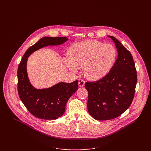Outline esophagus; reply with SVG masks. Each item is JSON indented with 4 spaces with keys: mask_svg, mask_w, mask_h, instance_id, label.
<instances>
[{
    "mask_svg": "<svg viewBox=\"0 0 151 151\" xmlns=\"http://www.w3.org/2000/svg\"><path fill=\"white\" fill-rule=\"evenodd\" d=\"M78 84H79V86L81 87H83L84 85H85V81L83 80V79H79V81H78Z\"/></svg>",
    "mask_w": 151,
    "mask_h": 151,
    "instance_id": "1",
    "label": "esophagus"
}]
</instances>
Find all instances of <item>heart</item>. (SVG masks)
I'll return each mask as SVG.
<instances>
[{
	"instance_id": "obj_1",
	"label": "heart",
	"mask_w": 151,
	"mask_h": 151,
	"mask_svg": "<svg viewBox=\"0 0 151 151\" xmlns=\"http://www.w3.org/2000/svg\"><path fill=\"white\" fill-rule=\"evenodd\" d=\"M116 50L111 44L88 40L73 44L68 50L66 67L76 73L83 68V73L91 80H99L109 73L116 58Z\"/></svg>"
}]
</instances>
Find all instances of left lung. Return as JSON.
<instances>
[{"label": "left lung", "instance_id": "1", "mask_svg": "<svg viewBox=\"0 0 151 151\" xmlns=\"http://www.w3.org/2000/svg\"><path fill=\"white\" fill-rule=\"evenodd\" d=\"M109 37L115 42L118 53L114 65L104 78L85 84L88 93V112L95 119L100 121L114 119L130 107L137 81L130 52L115 37Z\"/></svg>", "mask_w": 151, "mask_h": 151}]
</instances>
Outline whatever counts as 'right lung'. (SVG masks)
<instances>
[{
    "instance_id": "obj_1",
    "label": "right lung",
    "mask_w": 151,
    "mask_h": 151,
    "mask_svg": "<svg viewBox=\"0 0 151 151\" xmlns=\"http://www.w3.org/2000/svg\"><path fill=\"white\" fill-rule=\"evenodd\" d=\"M66 37H44L25 52L17 71L18 92L29 112L43 119H56L63 115L69 99L78 88V81L60 82L46 89H36L30 83L27 73L28 57L35 51L48 45H59L66 42Z\"/></svg>"
}]
</instances>
